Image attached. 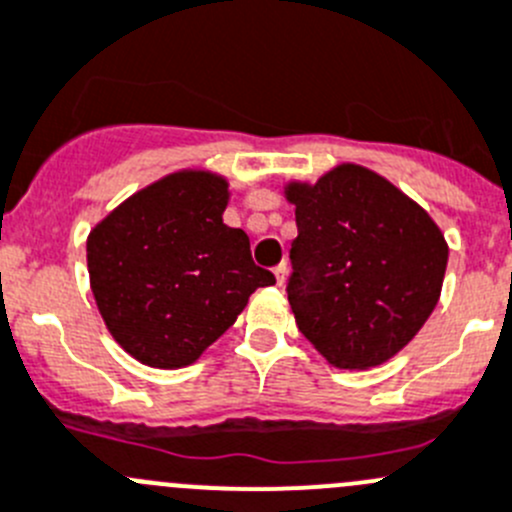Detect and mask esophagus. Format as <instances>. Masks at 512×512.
Segmentation results:
<instances>
[{
  "label": "esophagus",
  "instance_id": "34e87169",
  "mask_svg": "<svg viewBox=\"0 0 512 512\" xmlns=\"http://www.w3.org/2000/svg\"><path fill=\"white\" fill-rule=\"evenodd\" d=\"M274 276H276V284H279V286L286 284V276H289V266H286V261H281V264L276 266Z\"/></svg>",
  "mask_w": 512,
  "mask_h": 512
}]
</instances>
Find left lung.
I'll return each instance as SVG.
<instances>
[{
    "label": "left lung",
    "instance_id": "obj_1",
    "mask_svg": "<svg viewBox=\"0 0 512 512\" xmlns=\"http://www.w3.org/2000/svg\"><path fill=\"white\" fill-rule=\"evenodd\" d=\"M296 208L289 304L299 332L337 369H372L415 339L442 294L445 233L384 175L339 163L289 180Z\"/></svg>",
    "mask_w": 512,
    "mask_h": 512
}]
</instances>
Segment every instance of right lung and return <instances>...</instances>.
<instances>
[{"instance_id":"add662e5","label":"right lung","mask_w":512,"mask_h":512,"mask_svg":"<svg viewBox=\"0 0 512 512\" xmlns=\"http://www.w3.org/2000/svg\"><path fill=\"white\" fill-rule=\"evenodd\" d=\"M226 175L183 168L125 198L87 236V271L107 332L140 364L196 362L261 286L241 228L223 223Z\"/></svg>"}]
</instances>
